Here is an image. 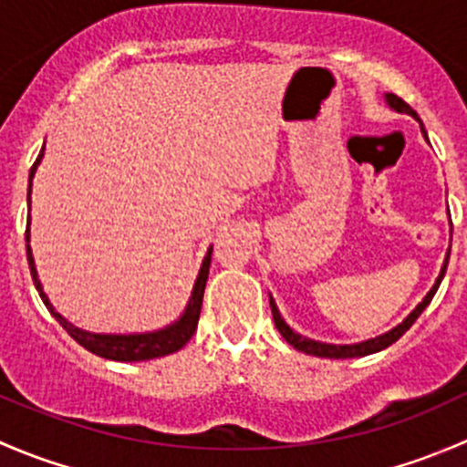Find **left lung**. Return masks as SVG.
<instances>
[{
	"label": "left lung",
	"instance_id": "obj_1",
	"mask_svg": "<svg viewBox=\"0 0 467 467\" xmlns=\"http://www.w3.org/2000/svg\"><path fill=\"white\" fill-rule=\"evenodd\" d=\"M384 101H386V106L390 108V110H395V112H404V115H411L413 119L420 121V117H418V112L413 110V108L409 106V103H404L402 99L395 97V94H390V92H389V94H384ZM422 133H425V138H427V130H425V129H422ZM450 223H451V221H450ZM450 234H451V233H450ZM447 262H450V248H447L445 262H442L441 273H438V277H436L434 286H431V289L427 291V296H425V298H422V303H418V305H416V309H413V312L409 314V317L404 318L402 323H398V325H395L393 329H389V332L379 334V337H375V338H366V341L350 343V346H337V343H323V341H314V338L303 337V334L294 332V329H291L289 325H286L285 318L280 317V309H277L275 300H273V296L268 294V303H271L273 321H275L277 332L282 334V338H285V341L289 343V346H294L296 350H300V352H307V355H314V357H327V359H348V357H366V355H373V352L384 350V348H389L390 343L398 341V338L402 337V334L407 332V329L411 327L413 323H416V318L420 317L422 312H425V307H427V305L431 303V298H434V294L438 291V286H441L442 277H445Z\"/></svg>",
	"mask_w": 467,
	"mask_h": 467
}]
</instances>
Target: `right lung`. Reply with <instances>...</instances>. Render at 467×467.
Here are the masks:
<instances>
[{"label": "right lung", "instance_id": "add662e5", "mask_svg": "<svg viewBox=\"0 0 467 467\" xmlns=\"http://www.w3.org/2000/svg\"><path fill=\"white\" fill-rule=\"evenodd\" d=\"M42 150L37 155V160L33 162L31 171H29V194H26V203H29V219H26V257H29V268H31V277L33 285H36L37 294H40L42 303L47 305V309L51 312V317L56 318L65 329H67L69 337L74 338L77 343H81L83 348L94 355L103 357V359H112V361H149L155 359V357H164L171 355V352L181 350L196 332V325H199V317H201V305H203V291H205V282H207V273H210V260H212V246L207 248L203 264H201V271L196 275L194 289H192L190 300H187L185 312L178 317V321L169 323L167 327L153 329V332H135V334H97V332H88V329L77 327L72 325L65 317H60L58 312L54 309L51 300L47 298L45 289L40 285V277H37L36 271V262H33V253H31V187H33V176L37 171V164L42 162Z\"/></svg>", "mask_w": 467, "mask_h": 467}]
</instances>
